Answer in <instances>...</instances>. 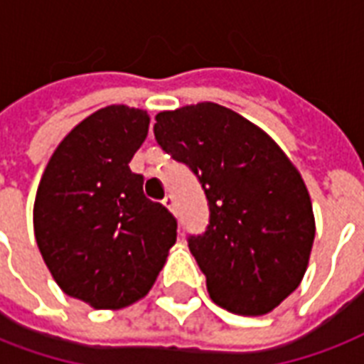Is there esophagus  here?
Segmentation results:
<instances>
[{"label":"esophagus","mask_w":364,"mask_h":364,"mask_svg":"<svg viewBox=\"0 0 364 364\" xmlns=\"http://www.w3.org/2000/svg\"><path fill=\"white\" fill-rule=\"evenodd\" d=\"M161 203H164V206H166V208L171 210V212H175V198H173V195H166V196H164V200H161Z\"/></svg>","instance_id":"34e87169"}]
</instances>
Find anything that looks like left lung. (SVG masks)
I'll return each instance as SVG.
<instances>
[{"mask_svg":"<svg viewBox=\"0 0 364 364\" xmlns=\"http://www.w3.org/2000/svg\"><path fill=\"white\" fill-rule=\"evenodd\" d=\"M154 136L208 200V225L187 243L212 301L245 316L276 309L301 284L314 241L297 169L264 131L212 102L158 114Z\"/></svg>","mask_w":364,"mask_h":364,"instance_id":"8db88e82","label":"left lung"}]
</instances>
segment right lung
Listing matches in <instances>:
<instances>
[{"label":"right lung","instance_id":"add662e5","mask_svg":"<svg viewBox=\"0 0 364 364\" xmlns=\"http://www.w3.org/2000/svg\"><path fill=\"white\" fill-rule=\"evenodd\" d=\"M142 109L107 106L86 117L48 161L34 235L69 297L121 309L144 297L177 239V220L144 196L129 161L148 134Z\"/></svg>","mask_w":364,"mask_h":364}]
</instances>
